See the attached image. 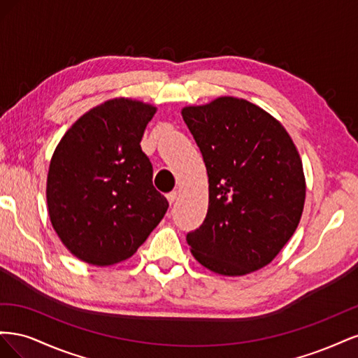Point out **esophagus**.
Listing matches in <instances>:
<instances>
[{
	"mask_svg": "<svg viewBox=\"0 0 358 358\" xmlns=\"http://www.w3.org/2000/svg\"><path fill=\"white\" fill-rule=\"evenodd\" d=\"M178 197H179V192H178V191H173V192L167 194V200H169V203H170V204L175 203V201L178 200Z\"/></svg>",
	"mask_w": 358,
	"mask_h": 358,
	"instance_id": "1",
	"label": "esophagus"
}]
</instances>
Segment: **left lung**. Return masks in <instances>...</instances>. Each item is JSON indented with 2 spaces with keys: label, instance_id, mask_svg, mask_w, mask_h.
Returning <instances> with one entry per match:
<instances>
[{
  "label": "left lung",
  "instance_id": "8db88e82",
  "mask_svg": "<svg viewBox=\"0 0 358 358\" xmlns=\"http://www.w3.org/2000/svg\"><path fill=\"white\" fill-rule=\"evenodd\" d=\"M182 117L209 176L208 215L187 234L191 254L215 273H252L300 222L306 180L299 150L278 119L243 99L187 106Z\"/></svg>",
  "mask_w": 358,
  "mask_h": 358
}]
</instances>
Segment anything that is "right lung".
I'll use <instances>...</instances> for the list:
<instances>
[{"instance_id":"add662e5","label":"right lung","mask_w":358,"mask_h":358,"mask_svg":"<svg viewBox=\"0 0 358 358\" xmlns=\"http://www.w3.org/2000/svg\"><path fill=\"white\" fill-rule=\"evenodd\" d=\"M155 112L133 99L107 100L82 115L52 155L49 218L85 263L125 262L164 218L169 201L154 188L152 164L140 148Z\"/></svg>"}]
</instances>
